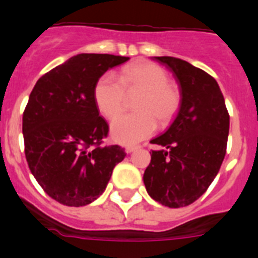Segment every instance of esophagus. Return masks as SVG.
<instances>
[{"instance_id":"esophagus-1","label":"esophagus","mask_w":258,"mask_h":258,"mask_svg":"<svg viewBox=\"0 0 258 258\" xmlns=\"http://www.w3.org/2000/svg\"><path fill=\"white\" fill-rule=\"evenodd\" d=\"M139 145H130V147L126 148V153H133L135 152L137 149H139Z\"/></svg>"}]
</instances>
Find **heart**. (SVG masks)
<instances>
[{"label": "heart", "mask_w": 258, "mask_h": 258, "mask_svg": "<svg viewBox=\"0 0 258 258\" xmlns=\"http://www.w3.org/2000/svg\"><path fill=\"white\" fill-rule=\"evenodd\" d=\"M164 69L149 61L124 66L119 80L111 74L100 76L94 86V100L105 118L113 119L121 111L125 93L140 91L134 104L135 113L123 114L111 123L110 133L120 144H135L145 139L159 125L172 123L182 103L180 91L169 83Z\"/></svg>", "instance_id": "heart-1"}]
</instances>
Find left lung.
<instances>
[{
  "label": "left lung",
  "instance_id": "1",
  "mask_svg": "<svg viewBox=\"0 0 258 258\" xmlns=\"http://www.w3.org/2000/svg\"><path fill=\"white\" fill-rule=\"evenodd\" d=\"M152 58L173 74L182 103L169 128L150 140L163 149L152 150L143 180L148 195L160 205L185 207L207 190L221 168L229 115L221 89L210 74L172 56Z\"/></svg>",
  "mask_w": 258,
  "mask_h": 258
}]
</instances>
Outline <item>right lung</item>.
I'll return each instance as SVG.
<instances>
[{"label": "right lung", "mask_w": 258, "mask_h": 258, "mask_svg": "<svg viewBox=\"0 0 258 258\" xmlns=\"http://www.w3.org/2000/svg\"><path fill=\"white\" fill-rule=\"evenodd\" d=\"M125 56L79 53L37 80L22 116L25 154L42 189L69 207L100 197L114 167L125 158L119 145H101L109 126L99 115L94 86Z\"/></svg>", "instance_id": "obj_1"}]
</instances>
